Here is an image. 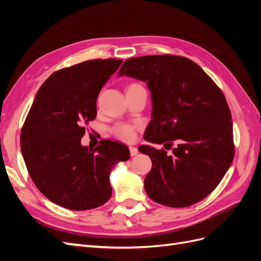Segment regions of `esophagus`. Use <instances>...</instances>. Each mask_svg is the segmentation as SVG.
<instances>
[{
	"label": "esophagus",
	"instance_id": "34e87169",
	"mask_svg": "<svg viewBox=\"0 0 261 261\" xmlns=\"http://www.w3.org/2000/svg\"><path fill=\"white\" fill-rule=\"evenodd\" d=\"M129 153L130 156H135L138 154V149L136 147H129Z\"/></svg>",
	"mask_w": 261,
	"mask_h": 261
}]
</instances>
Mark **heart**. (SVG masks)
I'll list each match as a JSON object with an SVG mask.
<instances>
[{
	"label": "heart",
	"instance_id": "heart-1",
	"mask_svg": "<svg viewBox=\"0 0 261 261\" xmlns=\"http://www.w3.org/2000/svg\"><path fill=\"white\" fill-rule=\"evenodd\" d=\"M113 134L118 139H121L123 141H130L135 137V128H134V126L128 124H117L113 128Z\"/></svg>",
	"mask_w": 261,
	"mask_h": 261
}]
</instances>
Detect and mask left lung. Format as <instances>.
Returning <instances> with one entry per match:
<instances>
[{
	"instance_id": "1",
	"label": "left lung",
	"mask_w": 261,
	"mask_h": 261,
	"mask_svg": "<svg viewBox=\"0 0 261 261\" xmlns=\"http://www.w3.org/2000/svg\"><path fill=\"white\" fill-rule=\"evenodd\" d=\"M147 84L151 121L138 149L152 168L145 178L147 195L173 208L189 207L215 189L234 158L233 125L227 102L218 86L193 61L174 55L128 59L117 73Z\"/></svg>"
}]
</instances>
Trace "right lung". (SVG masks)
I'll return each instance as SVG.
<instances>
[{
    "mask_svg": "<svg viewBox=\"0 0 261 261\" xmlns=\"http://www.w3.org/2000/svg\"><path fill=\"white\" fill-rule=\"evenodd\" d=\"M122 60L86 61L53 73L39 88L20 134L23 161L35 185L69 210L102 206L112 195L110 173L129 159L128 148L102 140L83 146L84 124L96 118L97 98Z\"/></svg>",
    "mask_w": 261,
    "mask_h": 261,
    "instance_id": "1",
    "label": "right lung"
}]
</instances>
